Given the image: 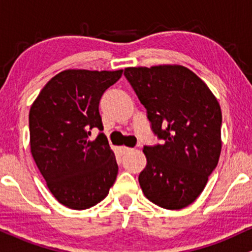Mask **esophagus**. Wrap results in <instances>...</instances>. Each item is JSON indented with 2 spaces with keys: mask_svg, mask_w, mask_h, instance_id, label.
I'll return each instance as SVG.
<instances>
[{
  "mask_svg": "<svg viewBox=\"0 0 252 252\" xmlns=\"http://www.w3.org/2000/svg\"><path fill=\"white\" fill-rule=\"evenodd\" d=\"M121 150H122L123 154H128V153L132 152V149L131 148H128V147H122V148H121Z\"/></svg>",
  "mask_w": 252,
  "mask_h": 252,
  "instance_id": "esophagus-1",
  "label": "esophagus"
}]
</instances>
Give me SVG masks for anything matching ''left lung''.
Instances as JSON below:
<instances>
[{"label": "left lung", "instance_id": "1", "mask_svg": "<svg viewBox=\"0 0 252 252\" xmlns=\"http://www.w3.org/2000/svg\"><path fill=\"white\" fill-rule=\"evenodd\" d=\"M124 76L161 141L143 147L147 166L138 175L141 189L158 206L184 209L200 195L218 164V100L200 78L180 65L128 67Z\"/></svg>", "mask_w": 252, "mask_h": 252}]
</instances>
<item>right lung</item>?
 Wrapping results in <instances>:
<instances>
[{"instance_id":"right-lung-1","label":"right lung","mask_w":252,"mask_h":252,"mask_svg":"<svg viewBox=\"0 0 252 252\" xmlns=\"http://www.w3.org/2000/svg\"><path fill=\"white\" fill-rule=\"evenodd\" d=\"M120 71L66 70L45 85L30 111L31 152L60 204L86 210L108 195L118 173L102 132L99 102ZM92 128L100 130L90 141Z\"/></svg>"}]
</instances>
